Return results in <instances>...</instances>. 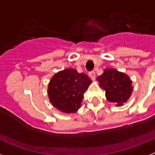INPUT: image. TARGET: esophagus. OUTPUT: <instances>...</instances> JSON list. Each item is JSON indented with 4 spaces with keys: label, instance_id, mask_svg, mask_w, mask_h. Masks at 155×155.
<instances>
[{
    "label": "esophagus",
    "instance_id": "1",
    "mask_svg": "<svg viewBox=\"0 0 155 155\" xmlns=\"http://www.w3.org/2000/svg\"><path fill=\"white\" fill-rule=\"evenodd\" d=\"M89 76L91 77V79L94 80V79L95 78V72H94V71H91V72H89Z\"/></svg>",
    "mask_w": 155,
    "mask_h": 155
}]
</instances>
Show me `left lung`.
<instances>
[{
    "mask_svg": "<svg viewBox=\"0 0 155 155\" xmlns=\"http://www.w3.org/2000/svg\"><path fill=\"white\" fill-rule=\"evenodd\" d=\"M99 86L105 91L109 102L121 106L130 98L133 91L132 81L123 72L113 68H106L103 74L97 78Z\"/></svg>",
    "mask_w": 155,
    "mask_h": 155,
    "instance_id": "left-lung-1",
    "label": "left lung"
}]
</instances>
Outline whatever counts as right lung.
Returning <instances> with one entry per match:
<instances>
[{
  "label": "right lung",
  "mask_w": 155,
  "mask_h": 155,
  "mask_svg": "<svg viewBox=\"0 0 155 155\" xmlns=\"http://www.w3.org/2000/svg\"><path fill=\"white\" fill-rule=\"evenodd\" d=\"M87 74L68 68L53 75L48 84L50 102L64 113H74L80 109L84 93L91 84Z\"/></svg>",
  "instance_id": "1"
}]
</instances>
